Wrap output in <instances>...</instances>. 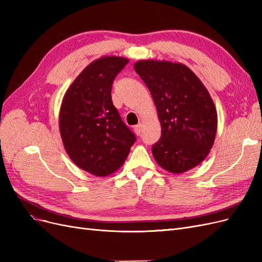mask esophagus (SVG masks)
Here are the masks:
<instances>
[{"label": "esophagus", "mask_w": 262, "mask_h": 262, "mask_svg": "<svg viewBox=\"0 0 262 262\" xmlns=\"http://www.w3.org/2000/svg\"><path fill=\"white\" fill-rule=\"evenodd\" d=\"M142 128H143V123H139V124H137L136 126H134V131H136L137 136H141Z\"/></svg>", "instance_id": "obj_1"}]
</instances>
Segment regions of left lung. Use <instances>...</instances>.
Here are the masks:
<instances>
[{"mask_svg":"<svg viewBox=\"0 0 262 262\" xmlns=\"http://www.w3.org/2000/svg\"><path fill=\"white\" fill-rule=\"evenodd\" d=\"M134 70L152 95L162 126L161 139L152 146L156 163L172 173L192 169L215 140L217 113L208 90L179 62L140 60Z\"/></svg>","mask_w":262,"mask_h":262,"instance_id":"8db88e82","label":"left lung"}]
</instances>
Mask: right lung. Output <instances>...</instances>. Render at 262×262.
<instances>
[{
  "label": "right lung",
  "instance_id": "right-lung-1",
  "mask_svg": "<svg viewBox=\"0 0 262 262\" xmlns=\"http://www.w3.org/2000/svg\"><path fill=\"white\" fill-rule=\"evenodd\" d=\"M129 59L106 55L90 63L62 99L59 129L63 146L77 167L106 177L121 167L136 136L112 100V85Z\"/></svg>",
  "mask_w": 262,
  "mask_h": 262
}]
</instances>
